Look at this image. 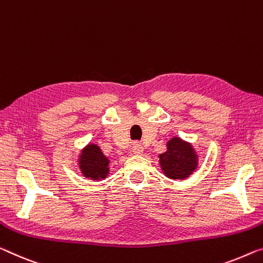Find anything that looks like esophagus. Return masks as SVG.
<instances>
[{
	"mask_svg": "<svg viewBox=\"0 0 263 263\" xmlns=\"http://www.w3.org/2000/svg\"><path fill=\"white\" fill-rule=\"evenodd\" d=\"M132 152L134 153L135 155H142V153H143L142 144L139 143V142L134 143V145H133V148H132Z\"/></svg>",
	"mask_w": 263,
	"mask_h": 263,
	"instance_id": "1",
	"label": "esophagus"
}]
</instances>
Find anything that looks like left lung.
Instances as JSON below:
<instances>
[{
	"label": "left lung",
	"mask_w": 263,
	"mask_h": 263,
	"mask_svg": "<svg viewBox=\"0 0 263 263\" xmlns=\"http://www.w3.org/2000/svg\"><path fill=\"white\" fill-rule=\"evenodd\" d=\"M159 157L163 174L173 180L187 179L199 164V156L193 145L177 136L168 141L167 151Z\"/></svg>",
	"instance_id": "obj_1"
}]
</instances>
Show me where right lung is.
I'll list each match as a JSON object with an SVG mask.
<instances>
[{
    "label": "right lung",
    "instance_id": "add662e5",
    "mask_svg": "<svg viewBox=\"0 0 263 263\" xmlns=\"http://www.w3.org/2000/svg\"><path fill=\"white\" fill-rule=\"evenodd\" d=\"M79 168L87 179L101 181L106 179L109 174V160L103 155L98 144L89 143L81 151Z\"/></svg>",
    "mask_w": 263,
    "mask_h": 263
}]
</instances>
